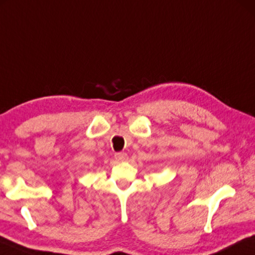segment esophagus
<instances>
[{
  "label": "esophagus",
  "instance_id": "1",
  "mask_svg": "<svg viewBox=\"0 0 255 255\" xmlns=\"http://www.w3.org/2000/svg\"><path fill=\"white\" fill-rule=\"evenodd\" d=\"M115 159L117 161H125L127 160V155L125 154V152H117V154L115 155Z\"/></svg>",
  "mask_w": 255,
  "mask_h": 255
}]
</instances>
